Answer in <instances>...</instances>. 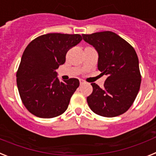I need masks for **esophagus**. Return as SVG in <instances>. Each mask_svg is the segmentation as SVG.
Returning a JSON list of instances; mask_svg holds the SVG:
<instances>
[{
    "label": "esophagus",
    "mask_w": 156,
    "mask_h": 156,
    "mask_svg": "<svg viewBox=\"0 0 156 156\" xmlns=\"http://www.w3.org/2000/svg\"><path fill=\"white\" fill-rule=\"evenodd\" d=\"M83 84H85V82H84L83 80L80 79V85H83Z\"/></svg>",
    "instance_id": "34e87169"
}]
</instances>
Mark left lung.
Segmentation results:
<instances>
[{
	"instance_id": "1",
	"label": "left lung",
	"mask_w": 156,
	"mask_h": 156,
	"mask_svg": "<svg viewBox=\"0 0 156 156\" xmlns=\"http://www.w3.org/2000/svg\"><path fill=\"white\" fill-rule=\"evenodd\" d=\"M83 40L98 53V70L107 75L104 87L92 83L87 97L89 108L104 117H115L130 108L141 82L139 60L134 48L112 31L82 34Z\"/></svg>"
}]
</instances>
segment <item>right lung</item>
Returning a JSON list of instances; mask_svg holds the SVG:
<instances>
[{
	"mask_svg": "<svg viewBox=\"0 0 156 156\" xmlns=\"http://www.w3.org/2000/svg\"><path fill=\"white\" fill-rule=\"evenodd\" d=\"M82 40L79 34H47L32 41L24 50L16 82L22 101L35 116L51 119L67 109L79 81L60 82L55 70L65 63L67 51Z\"/></svg>",
	"mask_w": 156,
	"mask_h": 156,
	"instance_id": "add662e5",
	"label": "right lung"
}]
</instances>
